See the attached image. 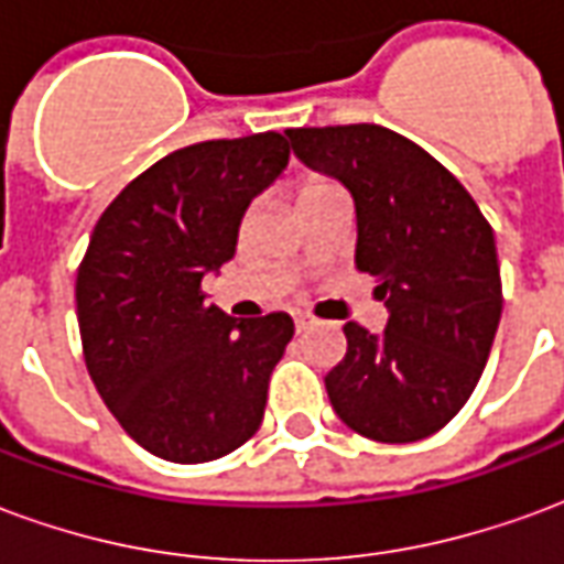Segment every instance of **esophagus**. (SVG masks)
<instances>
[{
    "instance_id": "esophagus-1",
    "label": "esophagus",
    "mask_w": 564,
    "mask_h": 564,
    "mask_svg": "<svg viewBox=\"0 0 564 564\" xmlns=\"http://www.w3.org/2000/svg\"><path fill=\"white\" fill-rule=\"evenodd\" d=\"M293 323H295V329H305L307 323H311V314H302V311H295Z\"/></svg>"
}]
</instances>
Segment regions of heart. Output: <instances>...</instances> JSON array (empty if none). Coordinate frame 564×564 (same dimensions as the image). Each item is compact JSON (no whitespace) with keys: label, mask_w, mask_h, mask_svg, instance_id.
Listing matches in <instances>:
<instances>
[{"label":"heart","mask_w":564,"mask_h":564,"mask_svg":"<svg viewBox=\"0 0 564 564\" xmlns=\"http://www.w3.org/2000/svg\"><path fill=\"white\" fill-rule=\"evenodd\" d=\"M332 189H338V184H332L329 177L311 174V177H305V181L299 184V202L317 198V196H323V193H332Z\"/></svg>","instance_id":"1"}]
</instances>
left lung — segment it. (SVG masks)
Returning <instances> with one entry per match:
<instances>
[{
  "label": "left lung",
  "instance_id": "8db88e82",
  "mask_svg": "<svg viewBox=\"0 0 564 564\" xmlns=\"http://www.w3.org/2000/svg\"><path fill=\"white\" fill-rule=\"evenodd\" d=\"M299 160L356 202V269L390 311L371 335L344 323L347 354L326 375L335 414L380 444L435 435L471 399L501 319L492 226L471 193L378 123L286 129Z\"/></svg>",
  "mask_w": 564,
  "mask_h": 564
}]
</instances>
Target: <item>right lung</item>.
<instances>
[{"label": "right lung", "instance_id": "obj_1", "mask_svg": "<svg viewBox=\"0 0 564 564\" xmlns=\"http://www.w3.org/2000/svg\"><path fill=\"white\" fill-rule=\"evenodd\" d=\"M281 132L198 141L102 210L78 265L84 362L132 441L160 459H220L257 435L293 319H235L202 278L229 262L247 205L286 169Z\"/></svg>", "mask_w": 564, "mask_h": 564}]
</instances>
